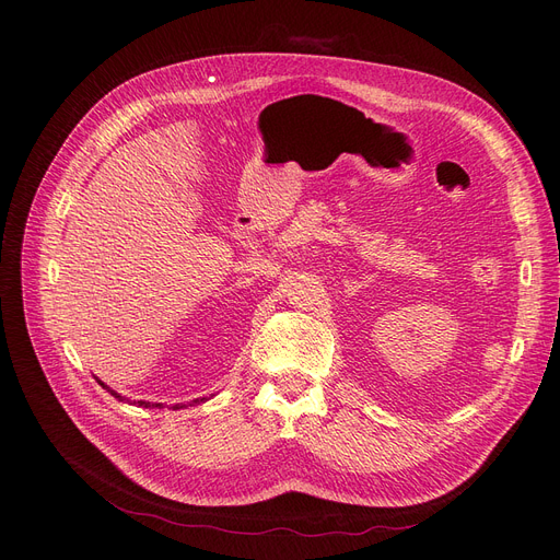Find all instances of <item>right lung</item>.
Listing matches in <instances>:
<instances>
[{"mask_svg":"<svg viewBox=\"0 0 560 560\" xmlns=\"http://www.w3.org/2000/svg\"><path fill=\"white\" fill-rule=\"evenodd\" d=\"M100 386H104V384H102V381H100ZM104 388H106V386H104ZM108 393H110V395H115V397H117V399H120V401H125V399H122L120 395H117V393H113V390H108ZM197 401H203V399H195V404H197ZM133 404H136V401H133ZM138 406H142V408H150V406L154 408V406H159V408H161L163 404H150V401H138ZM182 406H186V404H182ZM182 406H179V404H174L172 408H182Z\"/></svg>","mask_w":560,"mask_h":560,"instance_id":"right-lung-1","label":"right lung"}]
</instances>
